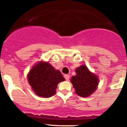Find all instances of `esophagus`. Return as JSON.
Returning a JSON list of instances; mask_svg holds the SVG:
<instances>
[{
    "label": "esophagus",
    "instance_id": "obj_1",
    "mask_svg": "<svg viewBox=\"0 0 127 127\" xmlns=\"http://www.w3.org/2000/svg\"><path fill=\"white\" fill-rule=\"evenodd\" d=\"M64 77H65V79L66 81H68L69 79V77H70V76H69V75H68V74H65V75H64Z\"/></svg>",
    "mask_w": 127,
    "mask_h": 127
}]
</instances>
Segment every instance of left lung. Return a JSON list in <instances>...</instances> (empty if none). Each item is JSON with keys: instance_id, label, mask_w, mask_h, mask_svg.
I'll use <instances>...</instances> for the list:
<instances>
[{"instance_id": "8db88e82", "label": "left lung", "mask_w": 127, "mask_h": 127, "mask_svg": "<svg viewBox=\"0 0 127 127\" xmlns=\"http://www.w3.org/2000/svg\"><path fill=\"white\" fill-rule=\"evenodd\" d=\"M76 76L72 77L70 81L76 94L82 97L92 95L98 85L97 76L92 73L85 65H82L76 69Z\"/></svg>"}]
</instances>
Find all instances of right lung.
<instances>
[{
	"label": "right lung",
	"instance_id": "1",
	"mask_svg": "<svg viewBox=\"0 0 127 127\" xmlns=\"http://www.w3.org/2000/svg\"><path fill=\"white\" fill-rule=\"evenodd\" d=\"M28 80L37 95L49 98L55 95L58 84L65 79L60 70H55L49 63L39 62L30 70Z\"/></svg>",
	"mask_w": 127,
	"mask_h": 127
}]
</instances>
